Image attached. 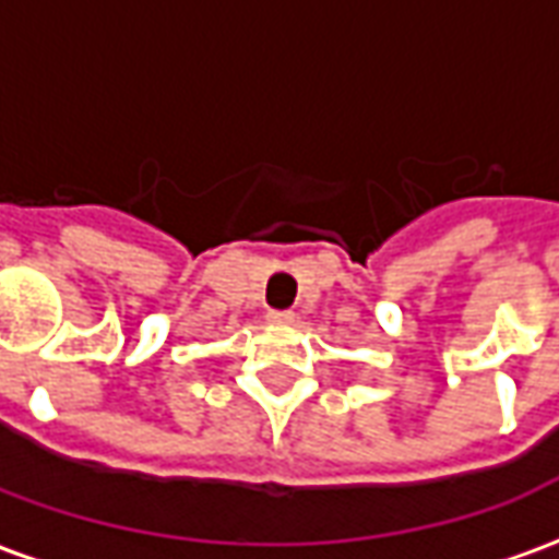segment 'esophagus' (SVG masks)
<instances>
[{"mask_svg": "<svg viewBox=\"0 0 559 559\" xmlns=\"http://www.w3.org/2000/svg\"><path fill=\"white\" fill-rule=\"evenodd\" d=\"M266 320L269 323H275V326H290L293 320H296V314H293V311H269Z\"/></svg>", "mask_w": 559, "mask_h": 559, "instance_id": "34e87169", "label": "esophagus"}]
</instances>
